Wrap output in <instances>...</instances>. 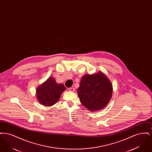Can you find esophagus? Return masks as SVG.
<instances>
[{
	"mask_svg": "<svg viewBox=\"0 0 152 152\" xmlns=\"http://www.w3.org/2000/svg\"><path fill=\"white\" fill-rule=\"evenodd\" d=\"M68 90H69V91H71V92H74V91H75V88H73V87H71V88H69L68 89Z\"/></svg>",
	"mask_w": 152,
	"mask_h": 152,
	"instance_id": "esophagus-1",
	"label": "esophagus"
}]
</instances>
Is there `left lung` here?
<instances>
[{
	"label": "left lung",
	"instance_id": "left-lung-1",
	"mask_svg": "<svg viewBox=\"0 0 152 152\" xmlns=\"http://www.w3.org/2000/svg\"><path fill=\"white\" fill-rule=\"evenodd\" d=\"M112 86L108 78L99 72L84 75L77 89L82 104L91 111L99 110L108 104L112 95Z\"/></svg>",
	"mask_w": 152,
	"mask_h": 152
}]
</instances>
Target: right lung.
<instances>
[{
  "instance_id": "add662e5",
  "label": "right lung",
  "mask_w": 152,
  "mask_h": 152,
  "mask_svg": "<svg viewBox=\"0 0 152 152\" xmlns=\"http://www.w3.org/2000/svg\"><path fill=\"white\" fill-rule=\"evenodd\" d=\"M65 90L63 84L56 83L53 77H50L37 88L36 97L40 104L50 107L58 102Z\"/></svg>"
}]
</instances>
